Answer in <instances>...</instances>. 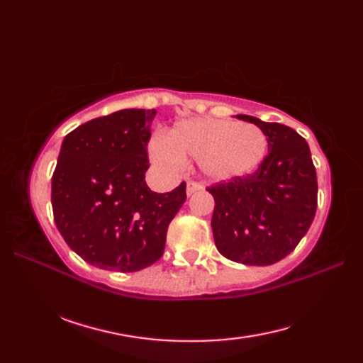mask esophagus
<instances>
[{"label": "esophagus", "instance_id": "1", "mask_svg": "<svg viewBox=\"0 0 363 363\" xmlns=\"http://www.w3.org/2000/svg\"><path fill=\"white\" fill-rule=\"evenodd\" d=\"M199 190H203L201 184H198V182H195V181H190V182L187 184V195H189V196L196 194V191H199Z\"/></svg>", "mask_w": 363, "mask_h": 363}]
</instances>
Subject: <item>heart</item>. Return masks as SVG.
<instances>
[{
  "label": "heart",
  "instance_id": "heart-1",
  "mask_svg": "<svg viewBox=\"0 0 363 363\" xmlns=\"http://www.w3.org/2000/svg\"><path fill=\"white\" fill-rule=\"evenodd\" d=\"M268 140L251 123L196 118L181 121L168 130L165 142L151 143L157 164L179 165L195 160L213 181H229L254 172L265 157Z\"/></svg>",
  "mask_w": 363,
  "mask_h": 363
}]
</instances>
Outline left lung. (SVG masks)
Masks as SVG:
<instances>
[{"mask_svg":"<svg viewBox=\"0 0 363 363\" xmlns=\"http://www.w3.org/2000/svg\"><path fill=\"white\" fill-rule=\"evenodd\" d=\"M238 120L259 126L268 154L252 174L207 187L215 199L213 240L229 260L273 265L296 248L317 212V172L309 145L295 129L250 115Z\"/></svg>","mask_w":363,"mask_h":363,"instance_id":"8db88e82","label":"left lung"}]
</instances>
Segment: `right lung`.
Here are the masks:
<instances>
[{
    "label": "right lung",
    "mask_w": 363,
    "mask_h": 363,
    "mask_svg": "<svg viewBox=\"0 0 363 363\" xmlns=\"http://www.w3.org/2000/svg\"><path fill=\"white\" fill-rule=\"evenodd\" d=\"M156 111L123 109L67 134L51 177L60 235L90 265L129 273L157 262L186 182L156 194L145 182Z\"/></svg>",
    "instance_id": "obj_1"
}]
</instances>
